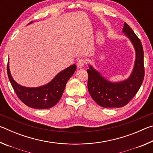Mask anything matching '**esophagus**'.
<instances>
[{
  "label": "esophagus",
  "mask_w": 153,
  "mask_h": 153,
  "mask_svg": "<svg viewBox=\"0 0 153 153\" xmlns=\"http://www.w3.org/2000/svg\"><path fill=\"white\" fill-rule=\"evenodd\" d=\"M85 63H86V61H85L84 59H79L77 62V66L78 68H82V67L84 65Z\"/></svg>",
  "instance_id": "obj_1"
}]
</instances>
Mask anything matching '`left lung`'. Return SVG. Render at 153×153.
<instances>
[{"label": "left lung", "instance_id": "obj_1", "mask_svg": "<svg viewBox=\"0 0 153 153\" xmlns=\"http://www.w3.org/2000/svg\"><path fill=\"white\" fill-rule=\"evenodd\" d=\"M123 33L130 40L136 53L134 68L128 78L111 82L91 65H88L89 69H87L90 94L98 105L105 108H120L126 105L138 92L144 79V51L140 40L126 22Z\"/></svg>", "mask_w": 153, "mask_h": 153}]
</instances>
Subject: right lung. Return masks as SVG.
I'll list each match as a JSON object with an SVG mask.
<instances>
[{
	"mask_svg": "<svg viewBox=\"0 0 153 153\" xmlns=\"http://www.w3.org/2000/svg\"><path fill=\"white\" fill-rule=\"evenodd\" d=\"M30 22L28 25L32 24ZM76 70L75 64L63 69L54 77L47 84L39 87H25L15 81L9 69V60L7 64V74L12 87L18 98L27 107L45 109L53 107L57 103L63 95L69 79Z\"/></svg>",
	"mask_w": 153,
	"mask_h": 153,
	"instance_id": "obj_1",
	"label": "right lung"
}]
</instances>
